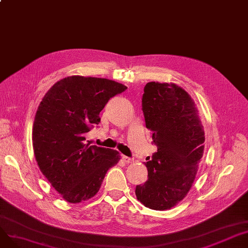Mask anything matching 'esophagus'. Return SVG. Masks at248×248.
<instances>
[{"instance_id": "obj_1", "label": "esophagus", "mask_w": 248, "mask_h": 248, "mask_svg": "<svg viewBox=\"0 0 248 248\" xmlns=\"http://www.w3.org/2000/svg\"><path fill=\"white\" fill-rule=\"evenodd\" d=\"M122 160L124 162V163H126V164H131V163H133L134 162V159H132V158H128V157H126V155H122Z\"/></svg>"}]
</instances>
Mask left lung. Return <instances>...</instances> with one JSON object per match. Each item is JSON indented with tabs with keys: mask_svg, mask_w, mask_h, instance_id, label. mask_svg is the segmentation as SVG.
<instances>
[{
	"mask_svg": "<svg viewBox=\"0 0 248 248\" xmlns=\"http://www.w3.org/2000/svg\"><path fill=\"white\" fill-rule=\"evenodd\" d=\"M144 91L146 126L158 151L145 163L149 178L136 187V196L146 207L164 211L183 200L194 183L204 154V126L184 88L152 81Z\"/></svg>",
	"mask_w": 248,
	"mask_h": 248,
	"instance_id": "left-lung-1",
	"label": "left lung"
}]
</instances>
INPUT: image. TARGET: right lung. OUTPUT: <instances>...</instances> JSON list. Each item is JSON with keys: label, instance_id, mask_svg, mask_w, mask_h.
I'll list each match as a JSON object with an SVG mask.
<instances>
[{"label": "right lung", "instance_id": "add662e5", "mask_svg": "<svg viewBox=\"0 0 248 248\" xmlns=\"http://www.w3.org/2000/svg\"><path fill=\"white\" fill-rule=\"evenodd\" d=\"M126 88L107 78L72 75L57 81L39 104L32 132L35 159L65 201L95 196L108 169L121 160L115 150L85 144L84 136L100 123L109 98Z\"/></svg>", "mask_w": 248, "mask_h": 248}]
</instances>
